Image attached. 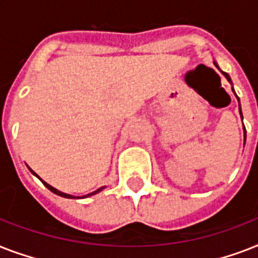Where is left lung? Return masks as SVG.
I'll use <instances>...</instances> for the list:
<instances>
[{
	"mask_svg": "<svg viewBox=\"0 0 258 258\" xmlns=\"http://www.w3.org/2000/svg\"><path fill=\"white\" fill-rule=\"evenodd\" d=\"M214 66L217 67V68H218V66H217V62L214 61ZM218 70H220V68H218ZM221 72H222V71H221ZM222 74H224V76L226 79H228L229 80V83H232V80H230V78H229V75L228 74H225V72H222ZM233 89V88H232ZM233 92H234V89H233ZM234 95H236V92H234ZM237 96V95H236ZM237 99H238V97H237ZM238 101H240V99H238ZM240 113H241V105H240ZM241 117H242V113H241ZM244 134H245V137H246V133H245V127H244Z\"/></svg>",
	"mask_w": 258,
	"mask_h": 258,
	"instance_id": "1",
	"label": "left lung"
}]
</instances>
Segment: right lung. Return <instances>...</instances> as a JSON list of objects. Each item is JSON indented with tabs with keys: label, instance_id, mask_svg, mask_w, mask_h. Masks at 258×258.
Segmentation results:
<instances>
[{
	"label": "right lung",
	"instance_id": "1",
	"mask_svg": "<svg viewBox=\"0 0 258 258\" xmlns=\"http://www.w3.org/2000/svg\"><path fill=\"white\" fill-rule=\"evenodd\" d=\"M29 170H30V169H29ZM30 171H32V170H30ZM32 174H34V175L37 176L38 179L41 180L42 183H44V186H45L46 188H49L50 191H52V192H54V194H57V196H60V197H64V198H75L74 196H70V194H66V192H61V191H58L57 188L52 187V186H50V184H48V183H46V182H44V180H42L41 178H40V176H38L37 174H36V172H34V171H32ZM103 188H104V186H103V187H100V188H97L96 191H92V192H89V194H87V196H83L82 198H87V197H91V196H93V194H97V192H99V191H101V190H103ZM78 198H79V197H78Z\"/></svg>",
	"mask_w": 258,
	"mask_h": 258
}]
</instances>
